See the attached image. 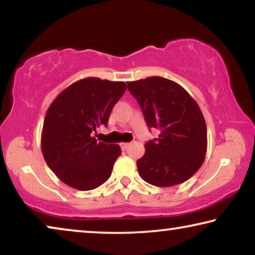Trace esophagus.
Returning a JSON list of instances; mask_svg holds the SVG:
<instances>
[{
    "instance_id": "obj_1",
    "label": "esophagus",
    "mask_w": 255,
    "mask_h": 255,
    "mask_svg": "<svg viewBox=\"0 0 255 255\" xmlns=\"http://www.w3.org/2000/svg\"><path fill=\"white\" fill-rule=\"evenodd\" d=\"M129 145H130V143H122L120 144V146H122L123 149H126L129 147Z\"/></svg>"
}]
</instances>
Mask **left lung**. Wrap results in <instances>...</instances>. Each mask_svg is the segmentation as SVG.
<instances>
[{
    "label": "left lung",
    "instance_id": "1",
    "mask_svg": "<svg viewBox=\"0 0 255 255\" xmlns=\"http://www.w3.org/2000/svg\"><path fill=\"white\" fill-rule=\"evenodd\" d=\"M148 128L159 135L145 144L137 161L140 178L156 187H172L200 169L207 152V127L199 106L182 86L159 76L127 82Z\"/></svg>",
    "mask_w": 255,
    "mask_h": 255
}]
</instances>
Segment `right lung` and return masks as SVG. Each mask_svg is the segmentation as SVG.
<instances>
[{"label":"right lung","instance_id":"1","mask_svg":"<svg viewBox=\"0 0 255 255\" xmlns=\"http://www.w3.org/2000/svg\"><path fill=\"white\" fill-rule=\"evenodd\" d=\"M127 89L125 82L86 77L56 97L47 110L41 150L47 165L70 187L88 191L110 178L119 145L98 141L97 128L107 126L112 108Z\"/></svg>","mask_w":255,"mask_h":255}]
</instances>
